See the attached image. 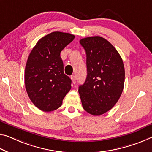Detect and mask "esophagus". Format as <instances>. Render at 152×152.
Returning <instances> with one entry per match:
<instances>
[{"label": "esophagus", "instance_id": "34e87169", "mask_svg": "<svg viewBox=\"0 0 152 152\" xmlns=\"http://www.w3.org/2000/svg\"><path fill=\"white\" fill-rule=\"evenodd\" d=\"M71 79H72V82H73V83L75 84L76 82V76L75 75L71 76Z\"/></svg>", "mask_w": 152, "mask_h": 152}]
</instances>
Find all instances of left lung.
Listing matches in <instances>:
<instances>
[{"instance_id":"8db88e82","label":"left lung","mask_w":152,"mask_h":152,"mask_svg":"<svg viewBox=\"0 0 152 152\" xmlns=\"http://www.w3.org/2000/svg\"><path fill=\"white\" fill-rule=\"evenodd\" d=\"M86 54L87 76L79 86L82 105L86 112L100 115L110 110L122 95L124 85V67L118 52L101 37L80 40Z\"/></svg>"}]
</instances>
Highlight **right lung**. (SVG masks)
Here are the masks:
<instances>
[{"instance_id":"1","label":"right lung","mask_w":152,"mask_h":152,"mask_svg":"<svg viewBox=\"0 0 152 152\" xmlns=\"http://www.w3.org/2000/svg\"><path fill=\"white\" fill-rule=\"evenodd\" d=\"M74 38L69 33L51 32L40 38L29 55L24 74L26 89L40 110L58 109L71 89L72 80L64 74L60 53Z\"/></svg>"}]
</instances>
